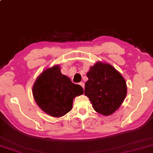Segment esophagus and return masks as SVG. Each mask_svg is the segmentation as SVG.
Listing matches in <instances>:
<instances>
[{
  "mask_svg": "<svg viewBox=\"0 0 153 153\" xmlns=\"http://www.w3.org/2000/svg\"><path fill=\"white\" fill-rule=\"evenodd\" d=\"M80 86L82 87L83 89H85V84H84V82H80Z\"/></svg>",
  "mask_w": 153,
  "mask_h": 153,
  "instance_id": "34e87169",
  "label": "esophagus"
}]
</instances>
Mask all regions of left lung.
<instances>
[{
	"instance_id": "left-lung-1",
	"label": "left lung",
	"mask_w": 153,
	"mask_h": 153,
	"mask_svg": "<svg viewBox=\"0 0 153 153\" xmlns=\"http://www.w3.org/2000/svg\"><path fill=\"white\" fill-rule=\"evenodd\" d=\"M85 94L97 113L108 116L120 107L127 92V83L120 73L108 63L97 62L87 73Z\"/></svg>"
}]
</instances>
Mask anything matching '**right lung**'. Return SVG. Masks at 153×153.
<instances>
[{
    "label": "right lung",
    "instance_id": "add662e5",
    "mask_svg": "<svg viewBox=\"0 0 153 153\" xmlns=\"http://www.w3.org/2000/svg\"><path fill=\"white\" fill-rule=\"evenodd\" d=\"M33 96L40 109L49 115L60 117L73 107L75 97L82 94V87L61 73L59 65L42 71L33 85Z\"/></svg>",
    "mask_w": 153,
    "mask_h": 153
}]
</instances>
